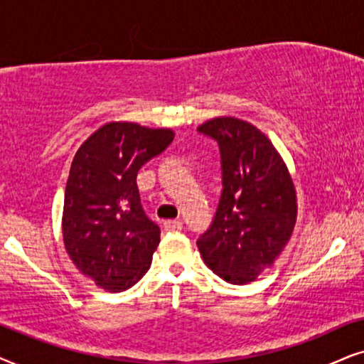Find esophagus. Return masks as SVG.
<instances>
[{"label": "esophagus", "instance_id": "obj_1", "mask_svg": "<svg viewBox=\"0 0 364 364\" xmlns=\"http://www.w3.org/2000/svg\"><path fill=\"white\" fill-rule=\"evenodd\" d=\"M164 230L166 231H179L183 230V223L178 221V220H169L164 223Z\"/></svg>", "mask_w": 364, "mask_h": 364}]
</instances>
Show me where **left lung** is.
<instances>
[{"mask_svg": "<svg viewBox=\"0 0 364 364\" xmlns=\"http://www.w3.org/2000/svg\"><path fill=\"white\" fill-rule=\"evenodd\" d=\"M198 132L220 144L223 168L220 205L198 250L221 279L248 284L273 266L291 238L296 188L278 149L255 124L218 116Z\"/></svg>", "mask_w": 364, "mask_h": 364, "instance_id": "left-lung-1", "label": "left lung"}]
</instances>
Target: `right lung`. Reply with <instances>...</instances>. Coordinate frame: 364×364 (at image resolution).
Listing matches in <instances>:
<instances>
[{
	"mask_svg": "<svg viewBox=\"0 0 364 364\" xmlns=\"http://www.w3.org/2000/svg\"><path fill=\"white\" fill-rule=\"evenodd\" d=\"M169 128L111 121L73 158L63 206V243L80 273L109 293L143 278L159 245V228L144 215L139 168L171 144Z\"/></svg>",
	"mask_w": 364,
	"mask_h": 364,
	"instance_id": "right-lung-1",
	"label": "right lung"
}]
</instances>
